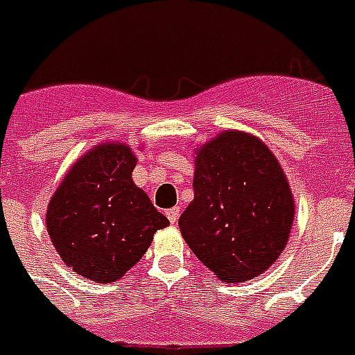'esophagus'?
Masks as SVG:
<instances>
[{
	"label": "esophagus",
	"instance_id": "1",
	"mask_svg": "<svg viewBox=\"0 0 355 355\" xmlns=\"http://www.w3.org/2000/svg\"><path fill=\"white\" fill-rule=\"evenodd\" d=\"M166 216H168L170 223H178V218H180V208H178V206H175V208H170V210L166 212Z\"/></svg>",
	"mask_w": 355,
	"mask_h": 355
}]
</instances>
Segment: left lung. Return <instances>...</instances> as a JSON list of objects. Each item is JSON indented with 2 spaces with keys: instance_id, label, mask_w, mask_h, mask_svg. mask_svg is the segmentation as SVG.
<instances>
[{
  "instance_id": "8db88e82",
  "label": "left lung",
  "mask_w": 355,
  "mask_h": 355,
  "mask_svg": "<svg viewBox=\"0 0 355 355\" xmlns=\"http://www.w3.org/2000/svg\"><path fill=\"white\" fill-rule=\"evenodd\" d=\"M195 198L180 216L185 243L223 283L260 275L285 250L294 198L285 172L250 133H218L195 160Z\"/></svg>"
}]
</instances>
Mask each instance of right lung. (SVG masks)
Returning <instances> with one entry per match:
<instances>
[{"label":"right lung","instance_id":"right-lung-1","mask_svg":"<svg viewBox=\"0 0 355 355\" xmlns=\"http://www.w3.org/2000/svg\"><path fill=\"white\" fill-rule=\"evenodd\" d=\"M137 158L124 143H101L72 166L47 206L45 225L62 262L78 275L114 283L153 235L170 225L132 180Z\"/></svg>","mask_w":355,"mask_h":355}]
</instances>
